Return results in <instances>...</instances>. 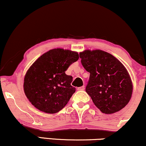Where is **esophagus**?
<instances>
[{"instance_id": "34e87169", "label": "esophagus", "mask_w": 146, "mask_h": 146, "mask_svg": "<svg viewBox=\"0 0 146 146\" xmlns=\"http://www.w3.org/2000/svg\"><path fill=\"white\" fill-rule=\"evenodd\" d=\"M77 90H84V86H83L78 88Z\"/></svg>"}]
</instances>
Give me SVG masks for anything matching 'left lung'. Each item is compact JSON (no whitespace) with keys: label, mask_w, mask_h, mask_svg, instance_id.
Instances as JSON below:
<instances>
[{"label":"left lung","mask_w":146,"mask_h":146,"mask_svg":"<svg viewBox=\"0 0 146 146\" xmlns=\"http://www.w3.org/2000/svg\"><path fill=\"white\" fill-rule=\"evenodd\" d=\"M79 55L83 67L90 72L86 92L96 106L106 114L123 108L131 98L133 84L123 64L101 50H85Z\"/></svg>","instance_id":"obj_1"}]
</instances>
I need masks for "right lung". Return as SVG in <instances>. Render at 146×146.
I'll list each match as a JSON object with an SVG mask.
<instances>
[{
  "instance_id": "right-lung-1",
  "label": "right lung",
  "mask_w": 146,
  "mask_h": 146,
  "mask_svg": "<svg viewBox=\"0 0 146 146\" xmlns=\"http://www.w3.org/2000/svg\"><path fill=\"white\" fill-rule=\"evenodd\" d=\"M79 58L77 52L63 48L50 50L40 56L28 70L24 78V92L40 111L55 113L64 108L76 88L72 76L65 71Z\"/></svg>"
}]
</instances>
